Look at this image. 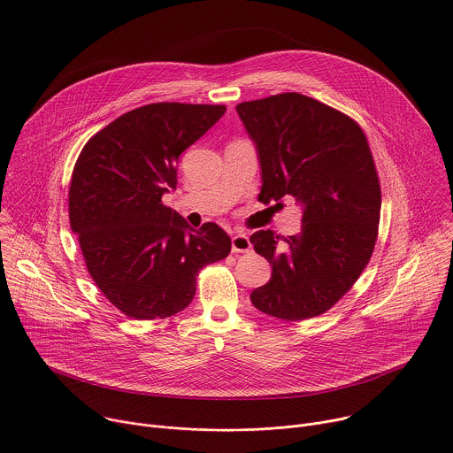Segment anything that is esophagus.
I'll use <instances>...</instances> for the list:
<instances>
[{
  "instance_id": "esophagus-1",
  "label": "esophagus",
  "mask_w": 453,
  "mask_h": 453,
  "mask_svg": "<svg viewBox=\"0 0 453 453\" xmlns=\"http://www.w3.org/2000/svg\"><path fill=\"white\" fill-rule=\"evenodd\" d=\"M231 245H233V252H250L252 250V243H250L249 236L242 234V233H238L231 238Z\"/></svg>"
}]
</instances>
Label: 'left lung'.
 <instances>
[{"instance_id":"1","label":"left lung","mask_w":453,"mask_h":453,"mask_svg":"<svg viewBox=\"0 0 453 453\" xmlns=\"http://www.w3.org/2000/svg\"><path fill=\"white\" fill-rule=\"evenodd\" d=\"M236 111L257 151L259 201L293 196L302 208V231L284 245L272 229L250 236L272 265L250 302L284 321L319 316L351 289L378 238L381 188L367 137L349 116L300 93Z\"/></svg>"}]
</instances>
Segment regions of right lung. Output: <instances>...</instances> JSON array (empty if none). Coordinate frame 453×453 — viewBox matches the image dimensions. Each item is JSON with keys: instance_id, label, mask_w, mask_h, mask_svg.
<instances>
[{"instance_id": "add662e5", "label": "right lung", "mask_w": 453, "mask_h": 453, "mask_svg": "<svg viewBox=\"0 0 453 453\" xmlns=\"http://www.w3.org/2000/svg\"><path fill=\"white\" fill-rule=\"evenodd\" d=\"M224 112V105H142L96 132L75 162L72 233L98 289L134 319H164L188 307L199 270L231 252L222 227L206 222L196 231L162 204L176 190L180 155Z\"/></svg>"}]
</instances>
